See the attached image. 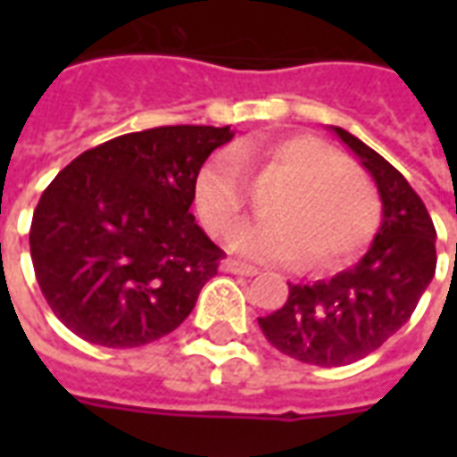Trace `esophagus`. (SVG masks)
Listing matches in <instances>:
<instances>
[{"label":"esophagus","instance_id":"34e87169","mask_svg":"<svg viewBox=\"0 0 457 457\" xmlns=\"http://www.w3.org/2000/svg\"><path fill=\"white\" fill-rule=\"evenodd\" d=\"M222 271H228V274H237V277H254L257 274V269L247 267V264H239V262H222Z\"/></svg>","mask_w":457,"mask_h":457}]
</instances>
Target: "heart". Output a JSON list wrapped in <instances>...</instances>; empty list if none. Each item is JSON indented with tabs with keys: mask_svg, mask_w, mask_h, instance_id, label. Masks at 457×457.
<instances>
[{
	"mask_svg": "<svg viewBox=\"0 0 457 457\" xmlns=\"http://www.w3.org/2000/svg\"><path fill=\"white\" fill-rule=\"evenodd\" d=\"M245 163L264 180H291L269 215L235 229L228 249L254 262L291 264L306 254L308 267L333 269L357 254L379 225V198L362 173L347 169L330 144L311 134H288L262 146L220 151L195 179V210L212 235L235 228L252 198Z\"/></svg>",
	"mask_w": 457,
	"mask_h": 457,
	"instance_id": "obj_1",
	"label": "heart"
}]
</instances>
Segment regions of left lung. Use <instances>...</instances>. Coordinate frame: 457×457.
Instances as JSON below:
<instances>
[{
  "instance_id": "8db88e82",
  "label": "left lung",
  "mask_w": 457,
  "mask_h": 457,
  "mask_svg": "<svg viewBox=\"0 0 457 457\" xmlns=\"http://www.w3.org/2000/svg\"><path fill=\"white\" fill-rule=\"evenodd\" d=\"M330 129L372 176L382 225L354 267L316 284H288L287 303L259 318L278 353L318 367L357 362L386 343L436 274V228L409 180L354 134Z\"/></svg>"
}]
</instances>
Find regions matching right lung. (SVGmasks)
I'll return each mask as SVG.
<instances>
[{
	"label": "right lung",
	"mask_w": 457,
	"mask_h": 457,
	"mask_svg": "<svg viewBox=\"0 0 457 457\" xmlns=\"http://www.w3.org/2000/svg\"><path fill=\"white\" fill-rule=\"evenodd\" d=\"M229 127H154L83 151L44 190L29 245L58 320L103 347H139L190 316L220 247L190 212Z\"/></svg>",
	"instance_id": "obj_1"
}]
</instances>
